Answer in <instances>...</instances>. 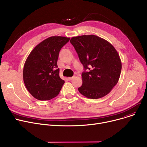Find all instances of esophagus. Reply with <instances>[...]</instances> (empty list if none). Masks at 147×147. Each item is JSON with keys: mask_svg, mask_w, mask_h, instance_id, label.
I'll list each match as a JSON object with an SVG mask.
<instances>
[{"mask_svg": "<svg viewBox=\"0 0 147 147\" xmlns=\"http://www.w3.org/2000/svg\"><path fill=\"white\" fill-rule=\"evenodd\" d=\"M74 76H73V77H69V78H68V80H72L73 79H74Z\"/></svg>", "mask_w": 147, "mask_h": 147, "instance_id": "1", "label": "esophagus"}]
</instances>
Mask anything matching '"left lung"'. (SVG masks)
<instances>
[{"mask_svg":"<svg viewBox=\"0 0 147 147\" xmlns=\"http://www.w3.org/2000/svg\"><path fill=\"white\" fill-rule=\"evenodd\" d=\"M70 43L78 54L84 70L80 93L89 99H98L109 94L117 83L121 62L114 46L95 35L73 37Z\"/></svg>","mask_w":147,"mask_h":147,"instance_id":"8db88e82","label":"left lung"}]
</instances>
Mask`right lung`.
Listing matches in <instances>:
<instances>
[{
  "mask_svg": "<svg viewBox=\"0 0 147 147\" xmlns=\"http://www.w3.org/2000/svg\"><path fill=\"white\" fill-rule=\"evenodd\" d=\"M69 37L52 36L38 43L28 56L23 68V80L29 93L40 101L57 96L64 80L59 77L57 61L61 49Z\"/></svg>",
  "mask_w": 147,
  "mask_h": 147,
  "instance_id": "right-lung-1",
  "label": "right lung"
}]
</instances>
